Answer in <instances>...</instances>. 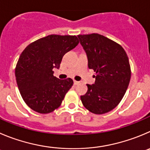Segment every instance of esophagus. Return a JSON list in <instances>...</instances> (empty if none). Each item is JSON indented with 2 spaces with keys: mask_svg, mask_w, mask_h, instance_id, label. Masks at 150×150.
Here are the masks:
<instances>
[{
  "mask_svg": "<svg viewBox=\"0 0 150 150\" xmlns=\"http://www.w3.org/2000/svg\"><path fill=\"white\" fill-rule=\"evenodd\" d=\"M79 83H80L79 81H74V84H75V85H78V84H79Z\"/></svg>",
  "mask_w": 150,
  "mask_h": 150,
  "instance_id": "34e87169",
  "label": "esophagus"
}]
</instances>
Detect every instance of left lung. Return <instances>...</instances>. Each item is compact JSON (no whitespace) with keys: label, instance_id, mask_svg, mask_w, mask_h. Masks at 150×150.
<instances>
[{"label":"left lung","instance_id":"obj_1","mask_svg":"<svg viewBox=\"0 0 150 150\" xmlns=\"http://www.w3.org/2000/svg\"><path fill=\"white\" fill-rule=\"evenodd\" d=\"M88 58V67L96 72L94 84L81 96L86 109L94 114L111 111L121 102L131 78L129 58L120 44L101 35H78Z\"/></svg>","mask_w":150,"mask_h":150}]
</instances>
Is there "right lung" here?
I'll list each match as a JSON object with an SVG mask.
<instances>
[{
  "mask_svg": "<svg viewBox=\"0 0 150 150\" xmlns=\"http://www.w3.org/2000/svg\"><path fill=\"white\" fill-rule=\"evenodd\" d=\"M78 43L75 35H50L33 42L22 52L15 77L21 95L32 110L47 114L61 106L73 81L58 79L52 69H59L63 56Z\"/></svg>",
  "mask_w": 150,
  "mask_h": 150,
  "instance_id": "right-lung-1",
  "label": "right lung"
}]
</instances>
